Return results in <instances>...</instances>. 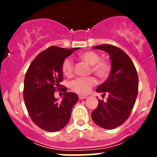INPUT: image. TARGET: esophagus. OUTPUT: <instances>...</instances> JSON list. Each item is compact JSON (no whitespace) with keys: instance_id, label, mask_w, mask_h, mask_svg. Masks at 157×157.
<instances>
[{"instance_id":"34e87169","label":"esophagus","mask_w":157,"mask_h":157,"mask_svg":"<svg viewBox=\"0 0 157 157\" xmlns=\"http://www.w3.org/2000/svg\"><path fill=\"white\" fill-rule=\"evenodd\" d=\"M87 98V97L86 96H82V95H80V96H79V99H80V100H83V99H86Z\"/></svg>"}]
</instances>
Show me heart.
<instances>
[{
    "label": "heart",
    "mask_w": 157,
    "mask_h": 157,
    "mask_svg": "<svg viewBox=\"0 0 157 157\" xmlns=\"http://www.w3.org/2000/svg\"><path fill=\"white\" fill-rule=\"evenodd\" d=\"M79 59L91 66V72L99 78L103 80L109 76L111 71V65L109 61L100 59L98 53L94 51H86L78 55ZM63 74L67 77L73 76L74 64L69 59H66L62 64ZM97 83V80L93 77L86 78H77L70 83V89L79 95L88 94Z\"/></svg>",
    "instance_id": "b5f03b06"
}]
</instances>
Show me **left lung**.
<instances>
[{
  "label": "left lung",
  "instance_id": "1",
  "mask_svg": "<svg viewBox=\"0 0 157 157\" xmlns=\"http://www.w3.org/2000/svg\"><path fill=\"white\" fill-rule=\"evenodd\" d=\"M92 48L109 54L111 71L109 78L97 89V92L107 94V101L98 100V106L91 113V118L100 127L113 129L130 116L138 94V75L132 60L121 48L109 44Z\"/></svg>",
  "mask_w": 157,
  "mask_h": 157
}]
</instances>
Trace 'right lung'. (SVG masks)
<instances>
[{"label":"right lung","instance_id":"add662e5","mask_svg":"<svg viewBox=\"0 0 157 157\" xmlns=\"http://www.w3.org/2000/svg\"><path fill=\"white\" fill-rule=\"evenodd\" d=\"M79 48L50 46L34 59L27 70L23 99L32 120L41 129L56 132L69 121L78 96L74 92H67V89L64 88L63 98L58 102L55 91L60 90V82L63 80V62Z\"/></svg>","mask_w":157,"mask_h":157}]
</instances>
